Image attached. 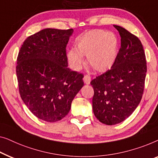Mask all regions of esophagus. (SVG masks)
Instances as JSON below:
<instances>
[{"label":"esophagus","mask_w":158,"mask_h":158,"mask_svg":"<svg viewBox=\"0 0 158 158\" xmlns=\"http://www.w3.org/2000/svg\"><path fill=\"white\" fill-rule=\"evenodd\" d=\"M84 83H85L86 84H90V81H91V77L89 76V75H85V76L84 77Z\"/></svg>","instance_id":"34e87169"}]
</instances>
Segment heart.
<instances>
[{"mask_svg": "<svg viewBox=\"0 0 158 158\" xmlns=\"http://www.w3.org/2000/svg\"><path fill=\"white\" fill-rule=\"evenodd\" d=\"M76 52L71 50L67 58L75 69L84 63L82 56H87L89 65L97 72L110 70L116 61L118 40L114 34L103 30L92 31L84 35L75 45Z\"/></svg>", "mask_w": 158, "mask_h": 158, "instance_id": "heart-1", "label": "heart"}]
</instances>
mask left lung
Wrapping results in <instances>:
<instances>
[{
    "instance_id": "1",
    "label": "left lung",
    "mask_w": 158,
    "mask_h": 158,
    "mask_svg": "<svg viewBox=\"0 0 158 158\" xmlns=\"http://www.w3.org/2000/svg\"><path fill=\"white\" fill-rule=\"evenodd\" d=\"M121 46L112 67L90 82L94 89L92 108L99 122L120 123L130 116L141 101L147 72L143 44L136 35L114 25Z\"/></svg>"
}]
</instances>
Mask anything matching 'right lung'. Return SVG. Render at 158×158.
<instances>
[{
  "instance_id": "1",
  "label": "right lung",
  "mask_w": 158,
  "mask_h": 158,
  "mask_svg": "<svg viewBox=\"0 0 158 158\" xmlns=\"http://www.w3.org/2000/svg\"><path fill=\"white\" fill-rule=\"evenodd\" d=\"M73 29L46 28L28 36L17 57L22 100L38 118L61 120L84 86V74L67 68L66 47Z\"/></svg>"
}]
</instances>
